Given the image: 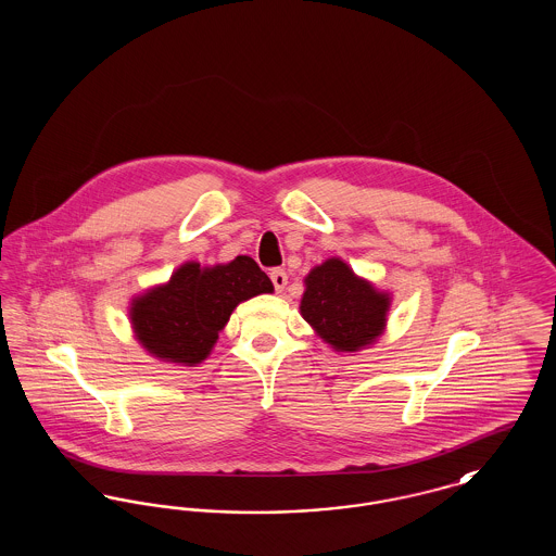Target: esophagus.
<instances>
[{"instance_id":"obj_1","label":"esophagus","mask_w":556,"mask_h":556,"mask_svg":"<svg viewBox=\"0 0 556 556\" xmlns=\"http://www.w3.org/2000/svg\"><path fill=\"white\" fill-rule=\"evenodd\" d=\"M270 281H273L275 290L283 291L286 286H288V273L283 268H273L270 270Z\"/></svg>"}]
</instances>
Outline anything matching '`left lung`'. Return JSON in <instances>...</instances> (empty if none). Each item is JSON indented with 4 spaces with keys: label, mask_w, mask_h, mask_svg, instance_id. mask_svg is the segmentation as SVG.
<instances>
[{
    "label": "left lung",
    "mask_w": 556,
    "mask_h": 556,
    "mask_svg": "<svg viewBox=\"0 0 556 556\" xmlns=\"http://www.w3.org/2000/svg\"><path fill=\"white\" fill-rule=\"evenodd\" d=\"M300 313L336 352H358L386 329L390 293L377 291L340 258L315 266L304 279Z\"/></svg>",
    "instance_id": "1"
}]
</instances>
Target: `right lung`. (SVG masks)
I'll use <instances>...</instances> for the list:
<instances>
[{
    "instance_id": "right-lung-1",
    "label": "right lung",
    "mask_w": 556,
    "mask_h": 556,
    "mask_svg": "<svg viewBox=\"0 0 556 556\" xmlns=\"http://www.w3.org/2000/svg\"><path fill=\"white\" fill-rule=\"evenodd\" d=\"M270 291V279L250 256L206 268L186 263L164 286L132 300V331L152 356L193 367L206 361L239 302Z\"/></svg>"
}]
</instances>
